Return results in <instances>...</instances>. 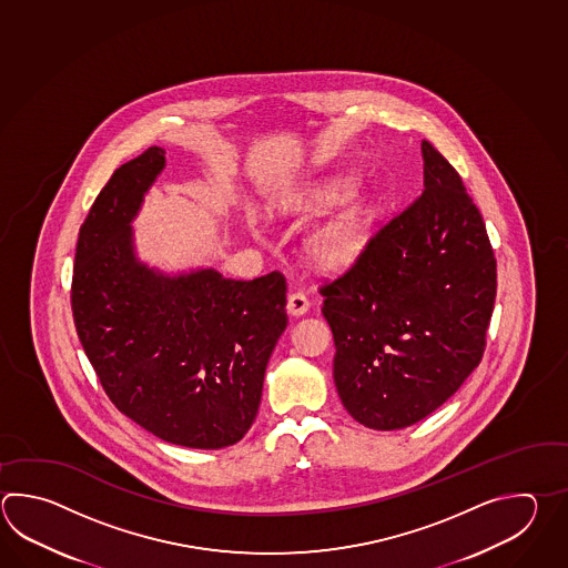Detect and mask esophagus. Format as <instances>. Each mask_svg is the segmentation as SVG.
I'll use <instances>...</instances> for the list:
<instances>
[{"label": "esophagus", "instance_id": "esophagus-1", "mask_svg": "<svg viewBox=\"0 0 568 568\" xmlns=\"http://www.w3.org/2000/svg\"><path fill=\"white\" fill-rule=\"evenodd\" d=\"M287 312H290L293 317H302V315L310 312V300H307V295L302 293V291L291 293L290 300H287Z\"/></svg>", "mask_w": 568, "mask_h": 568}]
</instances>
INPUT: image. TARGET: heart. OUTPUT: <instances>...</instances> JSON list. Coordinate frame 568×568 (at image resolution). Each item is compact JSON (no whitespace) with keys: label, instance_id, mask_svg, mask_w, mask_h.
<instances>
[{"label":"heart","instance_id":"heart-1","mask_svg":"<svg viewBox=\"0 0 568 568\" xmlns=\"http://www.w3.org/2000/svg\"><path fill=\"white\" fill-rule=\"evenodd\" d=\"M352 185L347 182H332L317 190L312 196L313 210L339 209L313 226L303 239V251L310 261L322 268H344L358 258L366 236H368V210L358 196H349ZM256 234H261V224L256 219L251 221Z\"/></svg>","mask_w":568,"mask_h":568}]
</instances>
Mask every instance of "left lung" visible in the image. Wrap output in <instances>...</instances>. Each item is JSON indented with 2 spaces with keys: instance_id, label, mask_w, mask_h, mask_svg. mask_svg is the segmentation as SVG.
<instances>
[{
  "instance_id": "1",
  "label": "left lung",
  "mask_w": 568,
  "mask_h": 568,
  "mask_svg": "<svg viewBox=\"0 0 568 568\" xmlns=\"http://www.w3.org/2000/svg\"><path fill=\"white\" fill-rule=\"evenodd\" d=\"M423 194L322 287L342 405L364 427H410L477 368L496 302V256L464 182L428 141Z\"/></svg>"
}]
</instances>
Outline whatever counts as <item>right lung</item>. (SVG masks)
Wrapping results in <instances>:
<instances>
[{
	"label": "right lung",
	"instance_id": "right-lung-1",
	"mask_svg": "<svg viewBox=\"0 0 568 568\" xmlns=\"http://www.w3.org/2000/svg\"><path fill=\"white\" fill-rule=\"evenodd\" d=\"M165 168L150 148L123 163L79 232L72 315L111 403L160 439L222 449L253 425L266 362L287 327L285 277L170 275L135 253L131 222Z\"/></svg>",
	"mask_w": 568,
	"mask_h": 568
}]
</instances>
